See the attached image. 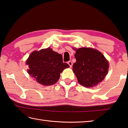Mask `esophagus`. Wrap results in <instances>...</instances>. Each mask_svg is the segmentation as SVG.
Instances as JSON below:
<instances>
[{
    "instance_id": "1",
    "label": "esophagus",
    "mask_w": 128,
    "mask_h": 128,
    "mask_svg": "<svg viewBox=\"0 0 128 128\" xmlns=\"http://www.w3.org/2000/svg\"><path fill=\"white\" fill-rule=\"evenodd\" d=\"M68 64L69 66H70V67H72V66H73V63H72V62H71V61H69V62H68Z\"/></svg>"
}]
</instances>
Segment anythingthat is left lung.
I'll list each match as a JSON object with an SVG mask.
<instances>
[{
    "label": "left lung",
    "mask_w": 128,
    "mask_h": 128,
    "mask_svg": "<svg viewBox=\"0 0 128 128\" xmlns=\"http://www.w3.org/2000/svg\"><path fill=\"white\" fill-rule=\"evenodd\" d=\"M74 50L76 62L73 64V70L78 83L87 88L98 85L107 74V60L96 50L83 47Z\"/></svg>",
    "instance_id": "left-lung-1"
}]
</instances>
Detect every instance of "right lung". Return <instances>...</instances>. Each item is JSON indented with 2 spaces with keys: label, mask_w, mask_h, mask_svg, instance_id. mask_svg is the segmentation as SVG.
<instances>
[{
  "label": "right lung",
  "mask_w": 128,
  "mask_h": 128,
  "mask_svg": "<svg viewBox=\"0 0 128 128\" xmlns=\"http://www.w3.org/2000/svg\"><path fill=\"white\" fill-rule=\"evenodd\" d=\"M26 63L28 73L36 82L45 86L54 85L59 80L60 74L69 66L62 62V55L50 48L34 51Z\"/></svg>",
  "instance_id": "add662e5"
}]
</instances>
